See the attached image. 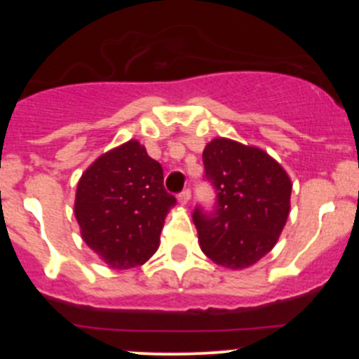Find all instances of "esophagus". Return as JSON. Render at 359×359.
<instances>
[{"label": "esophagus", "mask_w": 359, "mask_h": 359, "mask_svg": "<svg viewBox=\"0 0 359 359\" xmlns=\"http://www.w3.org/2000/svg\"><path fill=\"white\" fill-rule=\"evenodd\" d=\"M189 200H191V189H184L182 193L179 194L180 205H187V203H189Z\"/></svg>", "instance_id": "obj_1"}]
</instances>
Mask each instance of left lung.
I'll return each mask as SVG.
<instances>
[{
	"label": "left lung",
	"instance_id": "1",
	"mask_svg": "<svg viewBox=\"0 0 359 359\" xmlns=\"http://www.w3.org/2000/svg\"><path fill=\"white\" fill-rule=\"evenodd\" d=\"M203 165L217 203L213 212H193L201 250L222 267H250L273 250L287 224L290 177L259 147L222 137L206 144Z\"/></svg>",
	"mask_w": 359,
	"mask_h": 359
}]
</instances>
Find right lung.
Segmentation results:
<instances>
[{"mask_svg":"<svg viewBox=\"0 0 359 359\" xmlns=\"http://www.w3.org/2000/svg\"><path fill=\"white\" fill-rule=\"evenodd\" d=\"M175 196L161 165L137 140L97 158L78 182L74 215L81 238L112 269L142 266L159 247Z\"/></svg>","mask_w":359,"mask_h":359,"instance_id":"add662e5","label":"right lung"}]
</instances>
